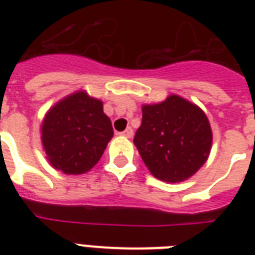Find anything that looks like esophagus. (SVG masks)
<instances>
[{
  "label": "esophagus",
  "instance_id": "1",
  "mask_svg": "<svg viewBox=\"0 0 255 255\" xmlns=\"http://www.w3.org/2000/svg\"><path fill=\"white\" fill-rule=\"evenodd\" d=\"M120 135L126 136V137H132V136H133V129H132L131 127H128L126 131L120 132Z\"/></svg>",
  "mask_w": 255,
  "mask_h": 255
}]
</instances>
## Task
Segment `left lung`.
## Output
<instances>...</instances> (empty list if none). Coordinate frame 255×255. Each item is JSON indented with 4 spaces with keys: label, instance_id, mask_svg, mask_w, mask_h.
<instances>
[{
    "label": "left lung",
    "instance_id": "left-lung-1",
    "mask_svg": "<svg viewBox=\"0 0 255 255\" xmlns=\"http://www.w3.org/2000/svg\"><path fill=\"white\" fill-rule=\"evenodd\" d=\"M143 120L133 137L145 167L156 178L181 182L209 157L213 133L205 112L180 95L143 104Z\"/></svg>",
    "mask_w": 255,
    "mask_h": 255
}]
</instances>
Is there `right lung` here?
Listing matches in <instances>:
<instances>
[{"instance_id": "1", "label": "right lung", "mask_w": 255, "mask_h": 255, "mask_svg": "<svg viewBox=\"0 0 255 255\" xmlns=\"http://www.w3.org/2000/svg\"><path fill=\"white\" fill-rule=\"evenodd\" d=\"M114 136L103 102L79 90L54 104L41 124L46 159L65 174H83L95 167Z\"/></svg>"}]
</instances>
